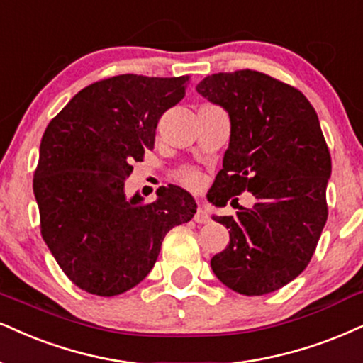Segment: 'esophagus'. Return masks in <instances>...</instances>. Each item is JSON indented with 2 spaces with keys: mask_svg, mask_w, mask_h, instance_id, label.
Instances as JSON below:
<instances>
[{
  "mask_svg": "<svg viewBox=\"0 0 363 363\" xmlns=\"http://www.w3.org/2000/svg\"><path fill=\"white\" fill-rule=\"evenodd\" d=\"M194 220L196 223H207V222H210V217H208L207 210H205L203 207L196 208V212H195V216H194Z\"/></svg>",
  "mask_w": 363,
  "mask_h": 363,
  "instance_id": "1",
  "label": "esophagus"
}]
</instances>
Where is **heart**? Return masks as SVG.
<instances>
[{
	"label": "heart",
	"mask_w": 363,
	"mask_h": 363,
	"mask_svg": "<svg viewBox=\"0 0 363 363\" xmlns=\"http://www.w3.org/2000/svg\"><path fill=\"white\" fill-rule=\"evenodd\" d=\"M178 180H180L185 186H190V189H196L200 185V174L195 172V169H182L178 173Z\"/></svg>",
	"instance_id": "heart-1"
}]
</instances>
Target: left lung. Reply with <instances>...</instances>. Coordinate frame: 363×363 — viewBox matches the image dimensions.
I'll use <instances>...</instances> for the list:
<instances>
[{"mask_svg": "<svg viewBox=\"0 0 363 363\" xmlns=\"http://www.w3.org/2000/svg\"><path fill=\"white\" fill-rule=\"evenodd\" d=\"M196 92L230 118L207 199L225 207L245 190L256 196L252 208L213 217L230 229V242L210 266L235 293H272L305 271L328 217L332 156L318 116L298 89L249 69L208 75Z\"/></svg>", "mask_w": 363, "mask_h": 363, "instance_id": "obj_1", "label": "left lung"}]
</instances>
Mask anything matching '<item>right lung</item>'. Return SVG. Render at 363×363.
Here are the masks:
<instances>
[{"instance_id":"right-lung-1","label":"right lung","mask_w":363,"mask_h":363,"mask_svg":"<svg viewBox=\"0 0 363 363\" xmlns=\"http://www.w3.org/2000/svg\"><path fill=\"white\" fill-rule=\"evenodd\" d=\"M189 79L99 80L45 129L33 178L40 230L60 269L87 293L116 296L140 284L168 230L195 216L194 196L180 186H161L151 203L124 194L131 163L153 150L158 121L185 97Z\"/></svg>"}]
</instances>
